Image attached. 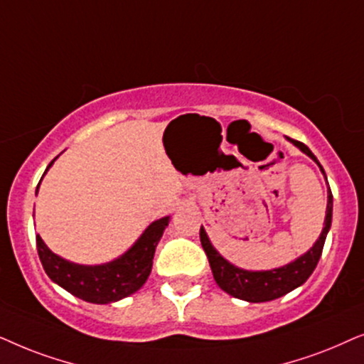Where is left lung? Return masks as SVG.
Instances as JSON below:
<instances>
[{
  "label": "left lung",
  "mask_w": 364,
  "mask_h": 364,
  "mask_svg": "<svg viewBox=\"0 0 364 364\" xmlns=\"http://www.w3.org/2000/svg\"><path fill=\"white\" fill-rule=\"evenodd\" d=\"M294 146L301 149V151L313 159L314 163L318 164L321 173L326 178V173L316 156L311 153L306 144L294 141V139H289ZM328 183V179H326ZM331 220H333V195L331 190L328 186V205H326V216H324V226L321 235L316 240L311 248H309L306 253L299 256L291 263L279 266V268L273 269H261V271H251V269H243L235 266L230 261L223 258V256L218 253V250L211 245L210 238H208L205 228L201 226L200 230V240L203 245V250L208 256V261H210L213 276H215L216 284L220 287L223 291L231 294L232 298L243 299V301L248 303H264L271 301V299L281 298L284 294L293 291L298 287L306 281L311 273L316 268L319 258H321L324 241H326V235L331 228Z\"/></svg>",
  "instance_id": "obj_1"
}]
</instances>
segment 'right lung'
Listing matches in <instances>:
<instances>
[{
    "mask_svg": "<svg viewBox=\"0 0 364 364\" xmlns=\"http://www.w3.org/2000/svg\"><path fill=\"white\" fill-rule=\"evenodd\" d=\"M55 161L56 158L48 164L46 171ZM168 223L169 216L153 221L134 241L132 248L124 251L118 258L103 264H77L61 258L48 248L40 235H36V248L43 268L53 283L83 301L108 304L136 293L146 283L153 268L154 250H156L158 241L161 240Z\"/></svg>",
    "mask_w": 364,
    "mask_h": 364,
    "instance_id": "obj_1",
    "label": "right lung"
}]
</instances>
